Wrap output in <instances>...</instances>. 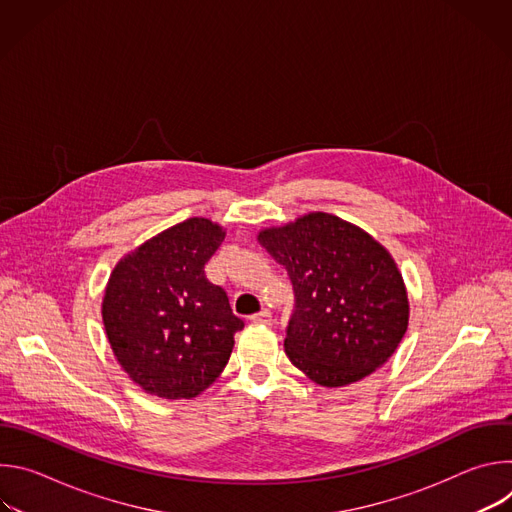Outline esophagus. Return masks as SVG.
Wrapping results in <instances>:
<instances>
[{
  "label": "esophagus",
  "mask_w": 512,
  "mask_h": 512,
  "mask_svg": "<svg viewBox=\"0 0 512 512\" xmlns=\"http://www.w3.org/2000/svg\"><path fill=\"white\" fill-rule=\"evenodd\" d=\"M251 322H255V324H271V312L269 310H261L259 314L251 316Z\"/></svg>",
  "instance_id": "esophagus-1"
}]
</instances>
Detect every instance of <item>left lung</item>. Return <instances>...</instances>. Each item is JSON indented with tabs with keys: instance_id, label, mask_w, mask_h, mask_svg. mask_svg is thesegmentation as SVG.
Segmentation results:
<instances>
[{
	"instance_id": "obj_1",
	"label": "left lung",
	"mask_w": 512,
	"mask_h": 512,
	"mask_svg": "<svg viewBox=\"0 0 512 512\" xmlns=\"http://www.w3.org/2000/svg\"><path fill=\"white\" fill-rule=\"evenodd\" d=\"M257 239L294 285L296 310L283 340L291 364L322 387H344L383 367L409 324L407 289L389 251L328 212Z\"/></svg>"
}]
</instances>
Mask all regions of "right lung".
I'll use <instances>...</instances> for the list:
<instances>
[{
	"mask_svg": "<svg viewBox=\"0 0 512 512\" xmlns=\"http://www.w3.org/2000/svg\"><path fill=\"white\" fill-rule=\"evenodd\" d=\"M225 241L208 218H188L139 245L113 269L103 324L129 379L162 399H192L227 367L243 320L204 275Z\"/></svg>",
	"mask_w": 512,
	"mask_h": 512,
	"instance_id": "obj_1",
	"label": "right lung"
}]
</instances>
